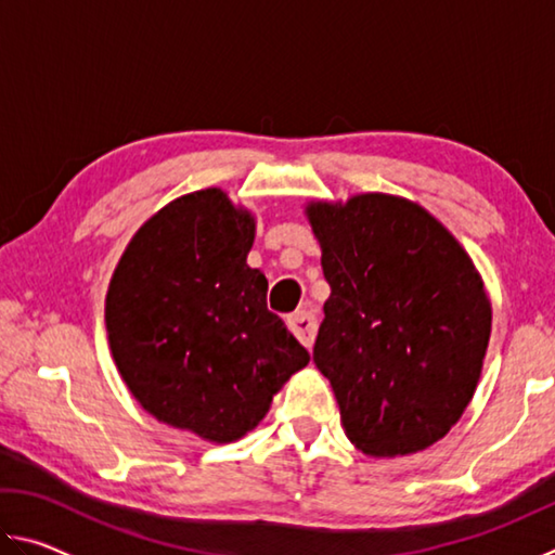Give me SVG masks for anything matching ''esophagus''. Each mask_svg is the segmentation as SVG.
<instances>
[{"label": "esophagus", "instance_id": "34e87169", "mask_svg": "<svg viewBox=\"0 0 555 555\" xmlns=\"http://www.w3.org/2000/svg\"><path fill=\"white\" fill-rule=\"evenodd\" d=\"M288 327L291 333H294L300 345L311 347L315 340V333H318V321L311 311H296L294 315H288Z\"/></svg>", "mask_w": 555, "mask_h": 555}]
</instances>
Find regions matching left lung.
I'll return each instance as SVG.
<instances>
[{
  "mask_svg": "<svg viewBox=\"0 0 555 555\" xmlns=\"http://www.w3.org/2000/svg\"><path fill=\"white\" fill-rule=\"evenodd\" d=\"M331 296L313 362L362 453L438 443L480 382L492 304L480 271L426 208L401 195L308 201Z\"/></svg>",
  "mask_w": 555,
  "mask_h": 555,
  "instance_id": "8db88e82",
  "label": "left lung"
}]
</instances>
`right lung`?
I'll use <instances>...</instances> for the list:
<instances>
[{"label":"right lung","instance_id":"add662e5","mask_svg":"<svg viewBox=\"0 0 555 555\" xmlns=\"http://www.w3.org/2000/svg\"><path fill=\"white\" fill-rule=\"evenodd\" d=\"M255 212L222 188L185 193L129 240L105 298L107 340L144 411L208 443H234L311 354L267 308L247 264Z\"/></svg>","mask_w":555,"mask_h":555}]
</instances>
